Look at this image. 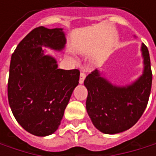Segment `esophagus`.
I'll use <instances>...</instances> for the list:
<instances>
[{
  "mask_svg": "<svg viewBox=\"0 0 156 156\" xmlns=\"http://www.w3.org/2000/svg\"><path fill=\"white\" fill-rule=\"evenodd\" d=\"M85 78H86V74L84 72H81L80 73V77H79V84H83L84 83Z\"/></svg>",
  "mask_w": 156,
  "mask_h": 156,
  "instance_id": "esophagus-1",
  "label": "esophagus"
}]
</instances>
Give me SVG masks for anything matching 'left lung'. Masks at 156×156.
<instances>
[{"instance_id":"obj_1","label":"left lung","mask_w":156,"mask_h":156,"mask_svg":"<svg viewBox=\"0 0 156 156\" xmlns=\"http://www.w3.org/2000/svg\"><path fill=\"white\" fill-rule=\"evenodd\" d=\"M141 51L144 71L133 83L113 85L98 69L88 74L84 81L87 89V112L95 127L104 134H118L131 128L147 106L152 87L151 62L144 44Z\"/></svg>"}]
</instances>
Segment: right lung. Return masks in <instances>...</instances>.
Returning a JSON list of instances; mask_svg holds the SVG:
<instances>
[{"label": "right lung", "instance_id": "1", "mask_svg": "<svg viewBox=\"0 0 156 156\" xmlns=\"http://www.w3.org/2000/svg\"><path fill=\"white\" fill-rule=\"evenodd\" d=\"M65 44L63 29L41 26L32 30L12 55L9 104L17 122L37 136L56 132L78 85L79 70L58 69L57 60L42 48L61 51Z\"/></svg>", "mask_w": 156, "mask_h": 156}]
</instances>
